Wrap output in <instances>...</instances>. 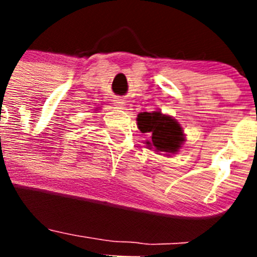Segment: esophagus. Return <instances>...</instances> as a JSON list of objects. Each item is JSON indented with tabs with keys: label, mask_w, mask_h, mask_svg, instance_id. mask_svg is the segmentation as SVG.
<instances>
[{
	"label": "esophagus",
	"mask_w": 257,
	"mask_h": 257,
	"mask_svg": "<svg viewBox=\"0 0 257 257\" xmlns=\"http://www.w3.org/2000/svg\"><path fill=\"white\" fill-rule=\"evenodd\" d=\"M113 104H114L115 106H117V108H119V109H124L126 108V101L123 100V99H119V97H117V99H114V100H113Z\"/></svg>",
	"instance_id": "34e87169"
}]
</instances>
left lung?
Segmentation results:
<instances>
[{
  "label": "left lung",
  "instance_id": "8db88e82",
  "mask_svg": "<svg viewBox=\"0 0 257 257\" xmlns=\"http://www.w3.org/2000/svg\"><path fill=\"white\" fill-rule=\"evenodd\" d=\"M136 121L142 133L151 135V139L147 140L149 149L170 156L178 153L185 142L183 128L179 122L170 115L162 114L160 110L139 113Z\"/></svg>",
  "mask_w": 257,
  "mask_h": 257
}]
</instances>
